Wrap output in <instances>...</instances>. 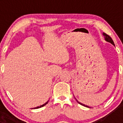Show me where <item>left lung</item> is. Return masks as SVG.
<instances>
[{"instance_id":"8db88e82","label":"left lung","mask_w":123,"mask_h":123,"mask_svg":"<svg viewBox=\"0 0 123 123\" xmlns=\"http://www.w3.org/2000/svg\"><path fill=\"white\" fill-rule=\"evenodd\" d=\"M103 35H104V37H105V41H107V42H110L111 44H112L113 45H115V44H114L113 41L112 39L111 38L110 36H108V34H106L105 33V32H103ZM76 101L78 102V103H79V104H81V105H83V106H87V107H89V106H87V105H84V104H81V103H80V102H79L78 100H76Z\"/></svg>"}]
</instances>
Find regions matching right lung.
<instances>
[{"label":"right lung","instance_id":"obj_1","mask_svg":"<svg viewBox=\"0 0 123 123\" xmlns=\"http://www.w3.org/2000/svg\"><path fill=\"white\" fill-rule=\"evenodd\" d=\"M48 102H49V101H47V102L46 103H45V104H43V105H41V106H37V107H36V108H34V109H35V108H41V107H42V106H45V105H46V104H47V103H48Z\"/></svg>","mask_w":123,"mask_h":123}]
</instances>
